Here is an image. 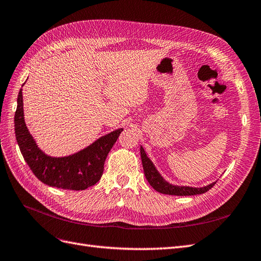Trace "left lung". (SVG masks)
I'll return each mask as SVG.
<instances>
[{
	"mask_svg": "<svg viewBox=\"0 0 261 261\" xmlns=\"http://www.w3.org/2000/svg\"><path fill=\"white\" fill-rule=\"evenodd\" d=\"M140 152H141V160H142L144 175L146 177L148 184H150L156 191L164 193V195H173V196L201 195V193H204L207 190H210L215 185V182H212L210 185L205 186V187H201V188L187 187V186H174L172 184L167 182L161 176V174L158 172V169L155 168L152 161L147 158V155L142 146L140 148Z\"/></svg>",
	"mask_w": 261,
	"mask_h": 261,
	"instance_id": "8db88e82",
	"label": "left lung"
}]
</instances>
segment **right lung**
<instances>
[{
    "label": "right lung",
    "mask_w": 261,
    "mask_h": 261,
    "mask_svg": "<svg viewBox=\"0 0 261 261\" xmlns=\"http://www.w3.org/2000/svg\"><path fill=\"white\" fill-rule=\"evenodd\" d=\"M14 125L21 155L34 175L51 187L68 190H85L100 179L107 155L123 130L117 129L102 136L75 154L51 158L40 150L27 129L21 88L17 97Z\"/></svg>",
    "instance_id": "1"
}]
</instances>
